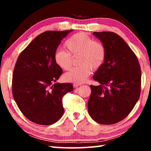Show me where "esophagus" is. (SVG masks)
I'll return each instance as SVG.
<instances>
[{
    "label": "esophagus",
    "instance_id": "obj_1",
    "mask_svg": "<svg viewBox=\"0 0 151 151\" xmlns=\"http://www.w3.org/2000/svg\"><path fill=\"white\" fill-rule=\"evenodd\" d=\"M79 86H80V85H79V84L75 83V84H74V85H73V87H74V88H78Z\"/></svg>",
    "mask_w": 151,
    "mask_h": 151
}]
</instances>
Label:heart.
Here are the masks:
<instances>
[{
    "label": "heart",
    "instance_id": "1",
    "mask_svg": "<svg viewBox=\"0 0 151 151\" xmlns=\"http://www.w3.org/2000/svg\"><path fill=\"white\" fill-rule=\"evenodd\" d=\"M65 47L67 51L58 49L54 54L57 66L68 70L71 65V55H79L78 65L64 75L65 80L75 83H83L90 76L92 69L97 70L103 65L106 58V48L102 43L93 41L85 33L79 32L71 36L66 40Z\"/></svg>",
    "mask_w": 151,
    "mask_h": 151
}]
</instances>
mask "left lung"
I'll return each instance as SVG.
<instances>
[{
    "label": "left lung",
    "instance_id": "obj_1",
    "mask_svg": "<svg viewBox=\"0 0 151 151\" xmlns=\"http://www.w3.org/2000/svg\"><path fill=\"white\" fill-rule=\"evenodd\" d=\"M106 48L105 60L94 74L98 86L91 85L89 115L102 124L122 121L133 109L140 94L141 71L131 48L116 33L94 32Z\"/></svg>",
    "mask_w": 151,
    "mask_h": 151
}]
</instances>
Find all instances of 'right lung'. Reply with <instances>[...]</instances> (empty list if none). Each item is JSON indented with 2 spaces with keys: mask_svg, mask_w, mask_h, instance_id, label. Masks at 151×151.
Here are the masks:
<instances>
[{
  "mask_svg": "<svg viewBox=\"0 0 151 151\" xmlns=\"http://www.w3.org/2000/svg\"><path fill=\"white\" fill-rule=\"evenodd\" d=\"M73 30H50L37 36L18 58L12 75V94L22 113L35 123L50 125L64 113L63 96L70 83H56L62 68L54 61L61 40Z\"/></svg>",
  "mask_w": 151,
  "mask_h": 151,
  "instance_id": "right-lung-1",
  "label": "right lung"
}]
</instances>
